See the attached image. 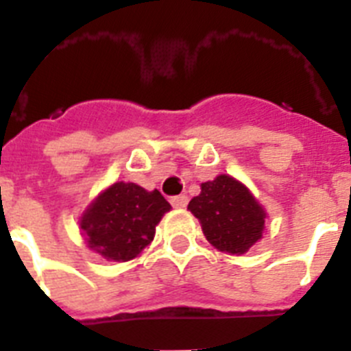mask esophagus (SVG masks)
Instances as JSON below:
<instances>
[{
  "instance_id": "1",
  "label": "esophagus",
  "mask_w": 351,
  "mask_h": 351,
  "mask_svg": "<svg viewBox=\"0 0 351 351\" xmlns=\"http://www.w3.org/2000/svg\"><path fill=\"white\" fill-rule=\"evenodd\" d=\"M170 204H172L173 207H179V209H181V207L188 206V197H186V195H176V197L170 198Z\"/></svg>"
}]
</instances>
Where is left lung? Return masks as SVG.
<instances>
[{"instance_id": "8db88e82", "label": "left lung", "mask_w": 351, "mask_h": 351, "mask_svg": "<svg viewBox=\"0 0 351 351\" xmlns=\"http://www.w3.org/2000/svg\"><path fill=\"white\" fill-rule=\"evenodd\" d=\"M188 209L198 218L207 241L226 253L243 255L262 237L265 213L246 186L230 176L204 182Z\"/></svg>"}]
</instances>
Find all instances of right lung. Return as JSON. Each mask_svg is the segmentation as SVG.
<instances>
[{
	"label": "right lung",
	"mask_w": 351,
	"mask_h": 351,
	"mask_svg": "<svg viewBox=\"0 0 351 351\" xmlns=\"http://www.w3.org/2000/svg\"><path fill=\"white\" fill-rule=\"evenodd\" d=\"M170 204L158 190L147 191L133 182H116L105 190L80 219L91 250L116 262L132 260L154 237Z\"/></svg>",
	"instance_id": "right-lung-1"
}]
</instances>
